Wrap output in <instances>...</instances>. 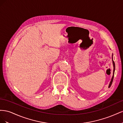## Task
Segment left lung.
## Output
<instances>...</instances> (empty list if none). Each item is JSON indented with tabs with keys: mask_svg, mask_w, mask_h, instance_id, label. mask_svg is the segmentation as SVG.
<instances>
[{
	"mask_svg": "<svg viewBox=\"0 0 123 123\" xmlns=\"http://www.w3.org/2000/svg\"><path fill=\"white\" fill-rule=\"evenodd\" d=\"M112 56H113V55H112ZM112 62H113V67H114V69H113V76H112V79H111V80L110 81V84L109 85V88L111 87V85H112V81H113V78H114V71H115V63L113 60V57H112Z\"/></svg>",
	"mask_w": 123,
	"mask_h": 123,
	"instance_id": "obj_1",
	"label": "left lung"
}]
</instances>
